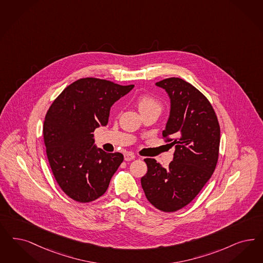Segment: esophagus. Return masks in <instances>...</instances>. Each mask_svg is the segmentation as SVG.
<instances>
[{"label":"esophagus","mask_w":263,"mask_h":263,"mask_svg":"<svg viewBox=\"0 0 263 263\" xmlns=\"http://www.w3.org/2000/svg\"><path fill=\"white\" fill-rule=\"evenodd\" d=\"M133 159H135V155L134 154H130V153H127V154H124V160L125 161H131Z\"/></svg>","instance_id":"esophagus-1"}]
</instances>
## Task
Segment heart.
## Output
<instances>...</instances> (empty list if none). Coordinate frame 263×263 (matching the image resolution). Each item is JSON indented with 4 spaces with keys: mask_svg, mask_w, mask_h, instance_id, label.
I'll use <instances>...</instances> for the list:
<instances>
[{
    "mask_svg": "<svg viewBox=\"0 0 263 263\" xmlns=\"http://www.w3.org/2000/svg\"><path fill=\"white\" fill-rule=\"evenodd\" d=\"M137 106L141 114H145L152 109L161 110V103L149 93H143L137 97Z\"/></svg>",
    "mask_w": 263,
    "mask_h": 263,
    "instance_id": "b5f03b06",
    "label": "heart"
}]
</instances>
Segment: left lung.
I'll use <instances>...</instances> for the list:
<instances>
[{
    "instance_id": "8db88e82",
    "label": "left lung",
    "mask_w": 263,
    "mask_h": 263,
    "mask_svg": "<svg viewBox=\"0 0 263 263\" xmlns=\"http://www.w3.org/2000/svg\"><path fill=\"white\" fill-rule=\"evenodd\" d=\"M156 85L171 99L162 138L176 151L167 168L145 158L147 172L141 183L151 204L172 213L189 205L212 177L218 159L220 129L211 103L191 83L169 78Z\"/></svg>"
}]
</instances>
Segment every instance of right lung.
Instances as JSON below:
<instances>
[{
	"label": "right lung",
	"mask_w": 263,
	"mask_h": 263,
	"mask_svg": "<svg viewBox=\"0 0 263 263\" xmlns=\"http://www.w3.org/2000/svg\"><path fill=\"white\" fill-rule=\"evenodd\" d=\"M133 87L96 78L80 79L47 110L43 129L47 159L57 183L72 200L88 203L99 198L122 163L123 154L96 148L92 133L108 124L110 107Z\"/></svg>",
	"instance_id": "1"
}]
</instances>
